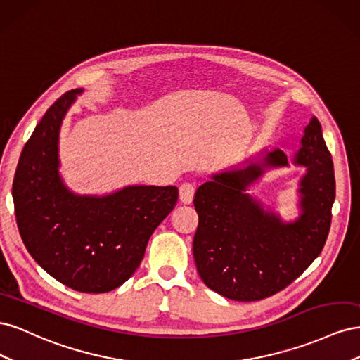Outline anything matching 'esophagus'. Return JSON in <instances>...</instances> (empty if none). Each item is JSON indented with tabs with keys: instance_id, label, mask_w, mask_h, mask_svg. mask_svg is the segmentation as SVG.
I'll list each match as a JSON object with an SVG mask.
<instances>
[{
	"instance_id": "1",
	"label": "esophagus",
	"mask_w": 360,
	"mask_h": 360,
	"mask_svg": "<svg viewBox=\"0 0 360 360\" xmlns=\"http://www.w3.org/2000/svg\"><path fill=\"white\" fill-rule=\"evenodd\" d=\"M179 192H180V201L183 204H191L192 200H193L195 186H193V184H191V183H183L181 186H180V189H179Z\"/></svg>"
}]
</instances>
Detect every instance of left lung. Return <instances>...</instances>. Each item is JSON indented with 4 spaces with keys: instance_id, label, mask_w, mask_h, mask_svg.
<instances>
[{
    "instance_id": "obj_1",
    "label": "left lung",
    "mask_w": 360,
    "mask_h": 360,
    "mask_svg": "<svg viewBox=\"0 0 360 360\" xmlns=\"http://www.w3.org/2000/svg\"><path fill=\"white\" fill-rule=\"evenodd\" d=\"M294 163L307 167L299 189L302 213L294 222H282L246 193L267 168L288 167L279 148L246 168L214 174L195 192L198 228L192 250L210 290L237 302L266 299L288 287L320 255L332 222L335 172L315 117Z\"/></svg>"
}]
</instances>
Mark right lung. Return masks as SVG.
I'll use <instances>...</instances> for the list:
<instances>
[{
    "label": "right lung",
    "instance_id": "obj_1",
    "mask_svg": "<svg viewBox=\"0 0 360 360\" xmlns=\"http://www.w3.org/2000/svg\"><path fill=\"white\" fill-rule=\"evenodd\" d=\"M81 89L43 115L20 153L13 179L19 234L30 255L61 284L106 292L135 274L148 238L171 213L176 186H127L105 197L70 192L58 172V134Z\"/></svg>",
    "mask_w": 360,
    "mask_h": 360
}]
</instances>
